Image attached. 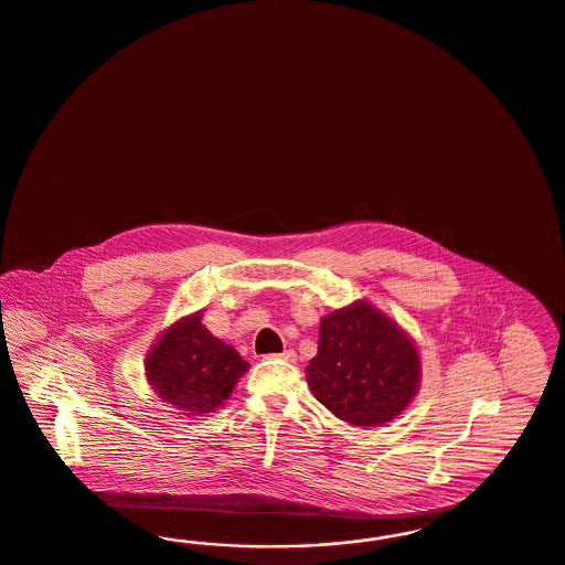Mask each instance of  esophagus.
Returning <instances> with one entry per match:
<instances>
[{"mask_svg":"<svg viewBox=\"0 0 565 565\" xmlns=\"http://www.w3.org/2000/svg\"><path fill=\"white\" fill-rule=\"evenodd\" d=\"M267 360H284V362H296V353L292 349L284 351V353H277V355H267Z\"/></svg>","mask_w":565,"mask_h":565,"instance_id":"obj_1","label":"esophagus"}]
</instances>
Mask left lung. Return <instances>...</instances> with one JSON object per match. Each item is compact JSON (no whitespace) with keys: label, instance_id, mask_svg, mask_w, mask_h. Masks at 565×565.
<instances>
[{"label":"left lung","instance_id":"1","mask_svg":"<svg viewBox=\"0 0 565 565\" xmlns=\"http://www.w3.org/2000/svg\"><path fill=\"white\" fill-rule=\"evenodd\" d=\"M307 381L337 418L376 427L402 414L418 393L420 360L393 319L358 300L321 319Z\"/></svg>","mask_w":565,"mask_h":565}]
</instances>
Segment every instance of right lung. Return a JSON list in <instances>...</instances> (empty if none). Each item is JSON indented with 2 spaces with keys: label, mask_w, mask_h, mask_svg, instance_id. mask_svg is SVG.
<instances>
[{
  "label": "right lung",
  "mask_w": 565,
  "mask_h": 565,
  "mask_svg": "<svg viewBox=\"0 0 565 565\" xmlns=\"http://www.w3.org/2000/svg\"><path fill=\"white\" fill-rule=\"evenodd\" d=\"M248 367L231 344L203 328L202 313L170 326L145 360L147 381L159 399L186 416L223 406Z\"/></svg>",
  "instance_id": "obj_1"
}]
</instances>
